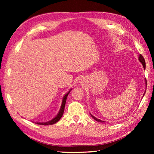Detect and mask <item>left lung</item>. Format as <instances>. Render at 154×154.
<instances>
[{"label":"left lung","mask_w":154,"mask_h":154,"mask_svg":"<svg viewBox=\"0 0 154 154\" xmlns=\"http://www.w3.org/2000/svg\"><path fill=\"white\" fill-rule=\"evenodd\" d=\"M138 60H139L140 62H141V63L142 64L143 67V69H146V62H145V60H144V58L143 57V56H142V55L141 54H140V55H139ZM145 83H146V85L147 86V81H146V79H145ZM145 93H146V91H145ZM145 93H143V96H144ZM91 116H92V117L93 118V119H94V120H95L96 121H97V122H104V121H102V120H100V119H97L96 117H94V116H93L92 114H91Z\"/></svg>","instance_id":"obj_1"}]
</instances>
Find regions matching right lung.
Returning <instances> with one entry per match:
<instances>
[{
    "label": "right lung",
    "instance_id": "obj_1",
    "mask_svg": "<svg viewBox=\"0 0 154 154\" xmlns=\"http://www.w3.org/2000/svg\"><path fill=\"white\" fill-rule=\"evenodd\" d=\"M72 89H70V90L68 91V92L65 94L63 97V99H62V103H61V108L60 109V111L57 113V114L55 116L53 119H51L50 120L48 121V122H35V124H40V125H51V124H54L55 123L57 122L59 120H60L61 118L63 116V114L64 112V109H65V103H66V100H67V97L68 96L69 93H70V91Z\"/></svg>",
    "mask_w": 154,
    "mask_h": 154
}]
</instances>
